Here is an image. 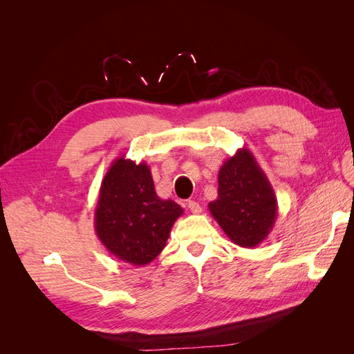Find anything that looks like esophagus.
Here are the masks:
<instances>
[{
	"label": "esophagus",
	"mask_w": 354,
	"mask_h": 354,
	"mask_svg": "<svg viewBox=\"0 0 354 354\" xmlns=\"http://www.w3.org/2000/svg\"><path fill=\"white\" fill-rule=\"evenodd\" d=\"M187 208L194 212V214H199L201 211H202V208H201V205L198 202H195V201H189L187 202Z\"/></svg>",
	"instance_id": "esophagus-1"
}]
</instances>
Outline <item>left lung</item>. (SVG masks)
I'll list each match as a JSON object with an SVG mask.
<instances>
[{"label":"left lung","instance_id":"left-lung-1","mask_svg":"<svg viewBox=\"0 0 354 354\" xmlns=\"http://www.w3.org/2000/svg\"><path fill=\"white\" fill-rule=\"evenodd\" d=\"M208 208L227 238L243 248L259 246L269 236L277 217V199L246 147L238 149L220 167L218 196Z\"/></svg>","mask_w":354,"mask_h":354}]
</instances>
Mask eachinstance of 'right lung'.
<instances>
[{
    "label": "right lung",
    "mask_w": 354,
    "mask_h": 354,
    "mask_svg": "<svg viewBox=\"0 0 354 354\" xmlns=\"http://www.w3.org/2000/svg\"><path fill=\"white\" fill-rule=\"evenodd\" d=\"M183 208L171 199H160L151 168L146 162L121 156L106 173L97 205L94 230L118 260L146 266L165 248L167 239Z\"/></svg>",
    "instance_id": "add662e5"
}]
</instances>
